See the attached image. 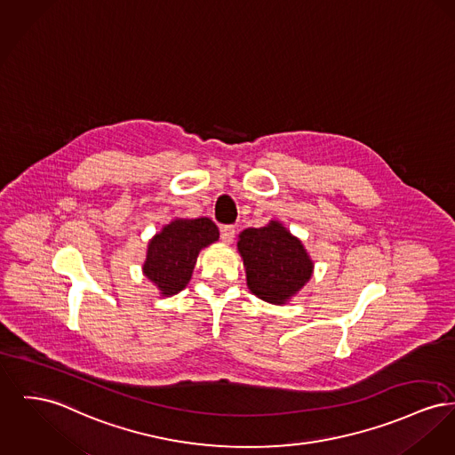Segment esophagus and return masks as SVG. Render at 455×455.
Wrapping results in <instances>:
<instances>
[{
  "mask_svg": "<svg viewBox=\"0 0 455 455\" xmlns=\"http://www.w3.org/2000/svg\"><path fill=\"white\" fill-rule=\"evenodd\" d=\"M220 235H221V241L230 243L235 239V227L234 225H223L220 228Z\"/></svg>",
  "mask_w": 455,
  "mask_h": 455,
  "instance_id": "esophagus-1",
  "label": "esophagus"
}]
</instances>
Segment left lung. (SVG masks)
I'll list each match as a JSON object with an SVG mask.
<instances>
[{
    "mask_svg": "<svg viewBox=\"0 0 455 455\" xmlns=\"http://www.w3.org/2000/svg\"><path fill=\"white\" fill-rule=\"evenodd\" d=\"M252 294L273 304H283L311 278L313 263L300 241L278 221L247 228L237 242Z\"/></svg>",
    "mask_w": 455,
    "mask_h": 455,
    "instance_id": "obj_1",
    "label": "left lung"
}]
</instances>
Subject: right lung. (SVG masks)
Listing matches in <instances>:
<instances>
[{"instance_id": "add662e5", "label": "right lung", "mask_w": 455, "mask_h": 455, "mask_svg": "<svg viewBox=\"0 0 455 455\" xmlns=\"http://www.w3.org/2000/svg\"><path fill=\"white\" fill-rule=\"evenodd\" d=\"M218 227L210 218L175 220L149 242L146 276L163 295L179 294L190 280L197 254L218 241Z\"/></svg>"}]
</instances>
